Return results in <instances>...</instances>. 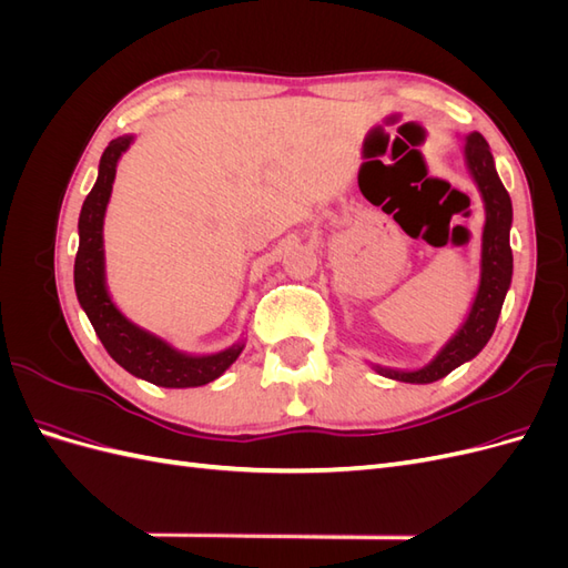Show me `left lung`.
Masks as SVG:
<instances>
[{
	"mask_svg": "<svg viewBox=\"0 0 568 568\" xmlns=\"http://www.w3.org/2000/svg\"><path fill=\"white\" fill-rule=\"evenodd\" d=\"M462 156L480 199H484L486 211L484 234H480V274L474 301L459 329L448 338V343L434 355L428 365L419 369H395L369 363L372 369L386 376V379L405 384H434L443 379V376H448L453 369L469 363V359L484 351L495 332L497 317H500L514 270L509 246L511 199L500 178H497L493 153L484 136L478 132L464 136Z\"/></svg>",
	"mask_w": 568,
	"mask_h": 568,
	"instance_id": "left-lung-1",
	"label": "left lung"
}]
</instances>
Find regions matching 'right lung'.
<instances>
[{
	"mask_svg": "<svg viewBox=\"0 0 568 568\" xmlns=\"http://www.w3.org/2000/svg\"><path fill=\"white\" fill-rule=\"evenodd\" d=\"M134 142V134L113 140L101 153L99 175L82 203L78 220L80 246L75 255V294L84 315L90 317L99 341L115 363L136 379L163 388H196L215 382L225 374L234 359L242 355L246 338H239L230 348L217 353H186L173 343L156 336L144 326L134 324L120 313L106 284V255H104V217L113 192L115 168L123 153Z\"/></svg>",
	"mask_w": 568,
	"mask_h": 568,
	"instance_id": "1",
	"label": "right lung"
}]
</instances>
